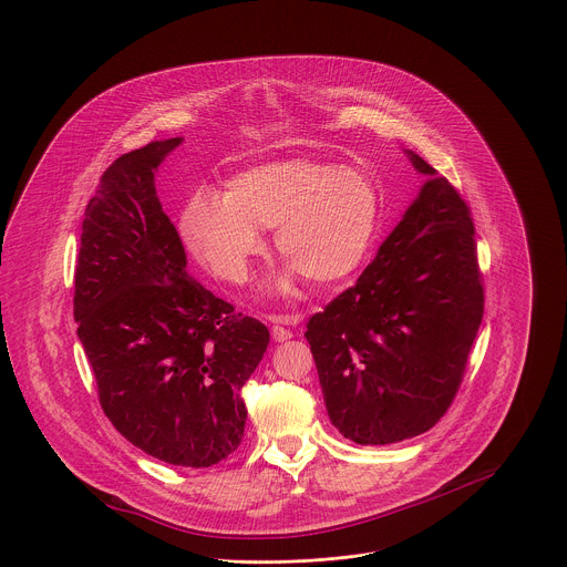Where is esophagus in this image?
<instances>
[{"instance_id":"esophagus-1","label":"esophagus","mask_w":567,"mask_h":567,"mask_svg":"<svg viewBox=\"0 0 567 567\" xmlns=\"http://www.w3.org/2000/svg\"><path fill=\"white\" fill-rule=\"evenodd\" d=\"M271 338L276 341H287L293 338V333H291L289 329H285V327H280V324H276V327L271 329Z\"/></svg>"}]
</instances>
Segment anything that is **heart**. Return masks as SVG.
Segmentation results:
<instances>
[{"label":"heart","mask_w":567,"mask_h":567,"mask_svg":"<svg viewBox=\"0 0 567 567\" xmlns=\"http://www.w3.org/2000/svg\"><path fill=\"white\" fill-rule=\"evenodd\" d=\"M379 215V188L368 173L296 155L236 173L224 197L197 190L184 206L182 234L217 276L238 282L262 251L258 229L276 227V249L296 274L316 287H338L363 265Z\"/></svg>","instance_id":"obj_1"}]
</instances>
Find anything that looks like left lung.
Wrapping results in <instances>:
<instances>
[{"label": "left lung", "mask_w": 567, "mask_h": 567, "mask_svg": "<svg viewBox=\"0 0 567 567\" xmlns=\"http://www.w3.org/2000/svg\"><path fill=\"white\" fill-rule=\"evenodd\" d=\"M408 157L427 175L416 202L305 333L329 419L357 445L414 439L445 416L484 313L471 210L447 177Z\"/></svg>", "instance_id": "obj_1"}]
</instances>
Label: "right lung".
I'll use <instances>...</instances> for the list:
<instances>
[{
    "mask_svg": "<svg viewBox=\"0 0 567 567\" xmlns=\"http://www.w3.org/2000/svg\"><path fill=\"white\" fill-rule=\"evenodd\" d=\"M179 144L151 142L103 173L81 227L74 320L115 430L166 464L199 468L238 450L240 390L269 331L186 271L155 193V171Z\"/></svg>",
    "mask_w": 567,
    "mask_h": 567,
    "instance_id": "1",
    "label": "right lung"
}]
</instances>
